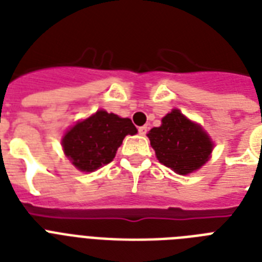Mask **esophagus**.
<instances>
[{
    "mask_svg": "<svg viewBox=\"0 0 262 262\" xmlns=\"http://www.w3.org/2000/svg\"><path fill=\"white\" fill-rule=\"evenodd\" d=\"M147 132H148V127L147 126H140L139 127V133L141 136H145L147 135Z\"/></svg>",
    "mask_w": 262,
    "mask_h": 262,
    "instance_id": "obj_1",
    "label": "esophagus"
}]
</instances>
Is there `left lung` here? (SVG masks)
Masks as SVG:
<instances>
[{"mask_svg":"<svg viewBox=\"0 0 262 262\" xmlns=\"http://www.w3.org/2000/svg\"><path fill=\"white\" fill-rule=\"evenodd\" d=\"M147 136L160 163L181 175L199 170L209 159L213 148L203 127L179 110L166 115L162 125L151 129Z\"/></svg>","mask_w":262,"mask_h":262,"instance_id":"left-lung-1","label":"left lung"}]
</instances>
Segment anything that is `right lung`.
I'll list each match as a JSON object with an SVG mask.
<instances>
[{
  "instance_id": "1",
  "label": "right lung",
  "mask_w": 262,
  "mask_h": 262,
  "mask_svg": "<svg viewBox=\"0 0 262 262\" xmlns=\"http://www.w3.org/2000/svg\"><path fill=\"white\" fill-rule=\"evenodd\" d=\"M136 133L137 129L129 118L99 110L63 136L62 147L79 170L94 171L114 159L125 136Z\"/></svg>"
}]
</instances>
